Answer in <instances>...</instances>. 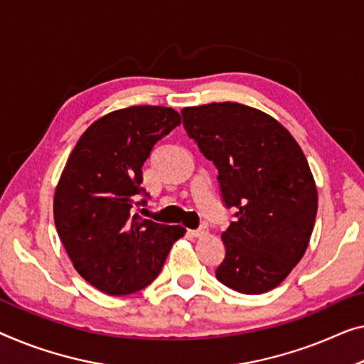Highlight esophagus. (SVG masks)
<instances>
[{"instance_id":"esophagus-1","label":"esophagus","mask_w":364,"mask_h":364,"mask_svg":"<svg viewBox=\"0 0 364 364\" xmlns=\"http://www.w3.org/2000/svg\"><path fill=\"white\" fill-rule=\"evenodd\" d=\"M189 234H191L193 237H204V235H208V229H205V227H199V229L189 230Z\"/></svg>"}]
</instances>
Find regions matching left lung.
<instances>
[{"mask_svg": "<svg viewBox=\"0 0 364 364\" xmlns=\"http://www.w3.org/2000/svg\"><path fill=\"white\" fill-rule=\"evenodd\" d=\"M189 139L215 165L234 220L215 278L242 294L278 286L301 262L317 215V188L294 137L268 114L238 102L181 111Z\"/></svg>", "mask_w": 364, "mask_h": 364, "instance_id": "8db88e82", "label": "left lung"}]
</instances>
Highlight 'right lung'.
I'll list each match as a JSON object with an SVG mask.
<instances>
[{"mask_svg":"<svg viewBox=\"0 0 364 364\" xmlns=\"http://www.w3.org/2000/svg\"><path fill=\"white\" fill-rule=\"evenodd\" d=\"M181 124L171 107L132 106L85 130L70 154L53 198L58 237L75 269L109 296L147 287L164 267L180 225L142 219V166L154 145ZM142 196L144 199L137 201Z\"/></svg>","mask_w":364,"mask_h":364,"instance_id":"obj_1","label":"right lung"}]
</instances>
